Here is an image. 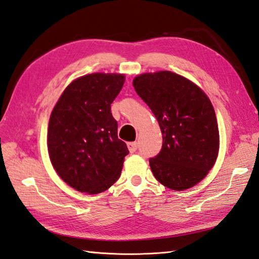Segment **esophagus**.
Listing matches in <instances>:
<instances>
[{"label":"esophagus","instance_id":"esophagus-1","mask_svg":"<svg viewBox=\"0 0 259 259\" xmlns=\"http://www.w3.org/2000/svg\"><path fill=\"white\" fill-rule=\"evenodd\" d=\"M126 146H128V149L130 152H135L137 151V149H138L139 144L138 142H128V145Z\"/></svg>","mask_w":259,"mask_h":259}]
</instances>
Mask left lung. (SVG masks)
Returning <instances> with one entry per match:
<instances>
[{"label":"left lung","mask_w":259,"mask_h":259,"mask_svg":"<svg viewBox=\"0 0 259 259\" xmlns=\"http://www.w3.org/2000/svg\"><path fill=\"white\" fill-rule=\"evenodd\" d=\"M134 87L162 133L161 150L149 159L153 176L170 189L191 188L218 156V124L210 100L199 87L170 71L136 76Z\"/></svg>","instance_id":"left-lung-1"}]
</instances>
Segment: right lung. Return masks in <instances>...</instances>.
<instances>
[{"label":"right lung","instance_id":"1","mask_svg":"<svg viewBox=\"0 0 259 259\" xmlns=\"http://www.w3.org/2000/svg\"><path fill=\"white\" fill-rule=\"evenodd\" d=\"M123 83V74L81 76L67 87L51 113L48 150L53 168L81 192H102L121 175L129 150L118 138L111 103Z\"/></svg>","mask_w":259,"mask_h":259}]
</instances>
